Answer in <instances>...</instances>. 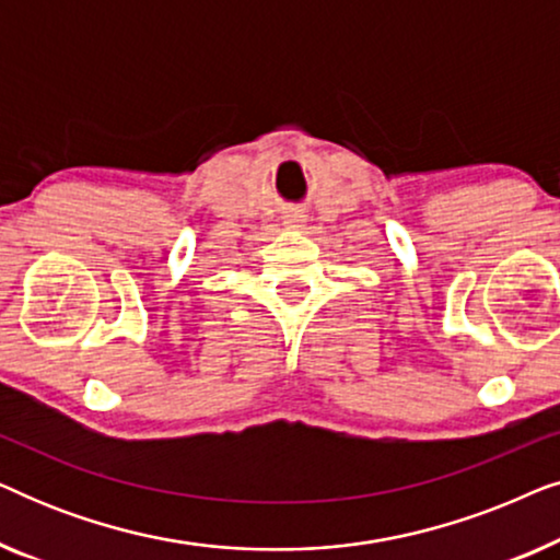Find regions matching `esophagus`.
I'll list each match as a JSON object with an SVG mask.
<instances>
[{
  "label": "esophagus",
  "mask_w": 560,
  "mask_h": 560,
  "mask_svg": "<svg viewBox=\"0 0 560 560\" xmlns=\"http://www.w3.org/2000/svg\"><path fill=\"white\" fill-rule=\"evenodd\" d=\"M285 224L290 226V229H295V226H301L303 224V217H298V213H288V219H285Z\"/></svg>",
  "instance_id": "34e87169"
}]
</instances>
